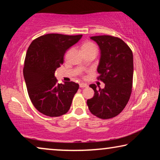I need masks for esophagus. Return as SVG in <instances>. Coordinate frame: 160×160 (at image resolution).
Returning a JSON list of instances; mask_svg holds the SVG:
<instances>
[{"label": "esophagus", "mask_w": 160, "mask_h": 160, "mask_svg": "<svg viewBox=\"0 0 160 160\" xmlns=\"http://www.w3.org/2000/svg\"><path fill=\"white\" fill-rule=\"evenodd\" d=\"M79 87H81V88H84V87H88V85H87V84H84V83H80Z\"/></svg>", "instance_id": "esophagus-1"}]
</instances>
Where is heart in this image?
<instances>
[{"label":"heart","instance_id":"heart-1","mask_svg":"<svg viewBox=\"0 0 160 160\" xmlns=\"http://www.w3.org/2000/svg\"><path fill=\"white\" fill-rule=\"evenodd\" d=\"M81 49L83 54H87V53H98V48L97 45L95 43H93L92 41H84V43L82 44L81 47Z\"/></svg>","mask_w":160,"mask_h":160}]
</instances>
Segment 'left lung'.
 Listing matches in <instances>:
<instances>
[{
  "label": "left lung",
  "instance_id": "8db88e82",
  "mask_svg": "<svg viewBox=\"0 0 160 160\" xmlns=\"http://www.w3.org/2000/svg\"><path fill=\"white\" fill-rule=\"evenodd\" d=\"M100 49L98 79L103 89L89 85L95 95L87 103L90 112L98 118L111 119L119 114L130 100L132 87V52L121 38L111 36H92Z\"/></svg>",
  "mask_w": 160,
  "mask_h": 160
}]
</instances>
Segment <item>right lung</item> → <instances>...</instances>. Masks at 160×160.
<instances>
[{
  "label": "right lung",
  "mask_w": 160,
  "mask_h": 160,
  "mask_svg": "<svg viewBox=\"0 0 160 160\" xmlns=\"http://www.w3.org/2000/svg\"><path fill=\"white\" fill-rule=\"evenodd\" d=\"M82 37L47 34L35 39L28 47L23 75L30 99L43 114L60 117L71 108L79 85L73 82L58 84L54 73L64 62L65 52Z\"/></svg>",
  "instance_id": "right-lung-1"
}]
</instances>
